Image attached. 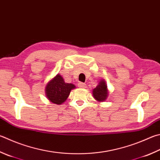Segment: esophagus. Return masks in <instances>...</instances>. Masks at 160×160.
Masks as SVG:
<instances>
[{"instance_id":"obj_1","label":"esophagus","mask_w":160,"mask_h":160,"mask_svg":"<svg viewBox=\"0 0 160 160\" xmlns=\"http://www.w3.org/2000/svg\"><path fill=\"white\" fill-rule=\"evenodd\" d=\"M78 86H79V88H85L87 85L85 83H83V82H80L79 84H78Z\"/></svg>"}]
</instances>
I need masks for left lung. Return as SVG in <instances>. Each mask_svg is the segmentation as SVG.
<instances>
[{"label":"left lung","mask_w":160,"mask_h":160,"mask_svg":"<svg viewBox=\"0 0 160 160\" xmlns=\"http://www.w3.org/2000/svg\"><path fill=\"white\" fill-rule=\"evenodd\" d=\"M92 94L94 96V98L98 102L106 101L108 96V91L105 80L102 79L100 81L98 85L93 89Z\"/></svg>","instance_id":"1"}]
</instances>
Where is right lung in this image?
<instances>
[{
  "label": "right lung",
  "instance_id": "obj_1",
  "mask_svg": "<svg viewBox=\"0 0 160 160\" xmlns=\"http://www.w3.org/2000/svg\"><path fill=\"white\" fill-rule=\"evenodd\" d=\"M75 88L73 84L66 83L62 75L57 74L46 85V97L52 103L61 105L66 101L71 90Z\"/></svg>",
  "mask_w": 160,
  "mask_h": 160
}]
</instances>
